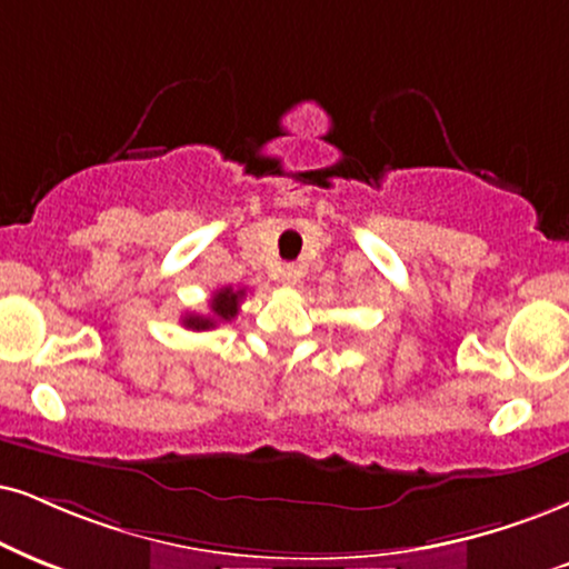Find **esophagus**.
<instances>
[{
    "label": "esophagus",
    "mask_w": 569,
    "mask_h": 569,
    "mask_svg": "<svg viewBox=\"0 0 569 569\" xmlns=\"http://www.w3.org/2000/svg\"><path fill=\"white\" fill-rule=\"evenodd\" d=\"M298 282H300V269H298V266L287 263L282 269V284L284 287H296Z\"/></svg>",
    "instance_id": "1"
}]
</instances>
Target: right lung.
<instances>
[{
  "label": "right lung",
  "instance_id": "add662e5",
  "mask_svg": "<svg viewBox=\"0 0 569 569\" xmlns=\"http://www.w3.org/2000/svg\"><path fill=\"white\" fill-rule=\"evenodd\" d=\"M244 290H231V287H221L213 298H210V313L208 317H198V313H187L184 327L202 332V329H213L221 321H231L240 311V300Z\"/></svg>",
  "mask_w": 569,
  "mask_h": 569
}]
</instances>
